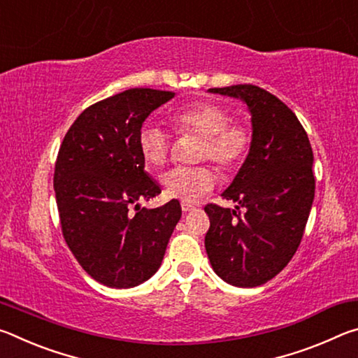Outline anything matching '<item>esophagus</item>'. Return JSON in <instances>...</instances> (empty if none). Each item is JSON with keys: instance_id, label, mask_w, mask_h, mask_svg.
I'll return each instance as SVG.
<instances>
[{"instance_id": "obj_1", "label": "esophagus", "mask_w": 358, "mask_h": 358, "mask_svg": "<svg viewBox=\"0 0 358 358\" xmlns=\"http://www.w3.org/2000/svg\"><path fill=\"white\" fill-rule=\"evenodd\" d=\"M196 207H194V205H191V203H187V202H181V210L185 211V213H187V211H191V210H194Z\"/></svg>"}]
</instances>
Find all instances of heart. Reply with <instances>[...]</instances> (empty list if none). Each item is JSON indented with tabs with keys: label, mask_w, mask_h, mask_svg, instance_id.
Here are the masks:
<instances>
[{
	"label": "heart",
	"mask_w": 358,
	"mask_h": 358,
	"mask_svg": "<svg viewBox=\"0 0 358 358\" xmlns=\"http://www.w3.org/2000/svg\"><path fill=\"white\" fill-rule=\"evenodd\" d=\"M178 136L201 137L196 157L213 161L221 172H234L243 164L252 147V129L243 120L230 118L226 107L213 101H196L171 115ZM137 147L150 166H164L171 155L167 132L153 124H143L137 134ZM161 183L169 197L197 202L216 183L215 169L208 164L173 167L162 175Z\"/></svg>",
	"instance_id": "obj_1"
}]
</instances>
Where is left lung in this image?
<instances>
[{
    "label": "left lung",
    "mask_w": 358,
    "mask_h": 358,
    "mask_svg": "<svg viewBox=\"0 0 358 358\" xmlns=\"http://www.w3.org/2000/svg\"><path fill=\"white\" fill-rule=\"evenodd\" d=\"M246 102L252 147L222 199L235 210L205 205V250L215 273L237 287L275 278L294 257L310 216L316 180L310 138L295 113L256 85L211 88Z\"/></svg>",
    "instance_id": "1"
}]
</instances>
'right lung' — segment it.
Instances as JSON below:
<instances>
[{
    "label": "right lung",
    "instance_id": "add662e5",
    "mask_svg": "<svg viewBox=\"0 0 358 358\" xmlns=\"http://www.w3.org/2000/svg\"><path fill=\"white\" fill-rule=\"evenodd\" d=\"M173 92L131 88L78 115L59 147L53 187L66 245L87 273L115 289L134 287L161 266L181 217L178 201L141 208L161 187L143 171L137 134Z\"/></svg>",
    "mask_w": 358,
    "mask_h": 358
}]
</instances>
